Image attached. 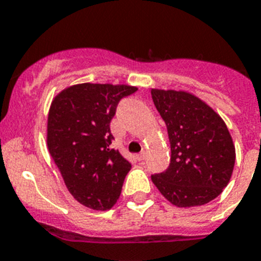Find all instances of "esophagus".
Wrapping results in <instances>:
<instances>
[{"instance_id":"1","label":"esophagus","mask_w":261,"mask_h":261,"mask_svg":"<svg viewBox=\"0 0 261 261\" xmlns=\"http://www.w3.org/2000/svg\"><path fill=\"white\" fill-rule=\"evenodd\" d=\"M136 158H138V161H140V162H142V161H144L145 160V152L139 153V154L136 155Z\"/></svg>"}]
</instances>
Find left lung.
I'll use <instances>...</instances> for the list:
<instances>
[{
	"label": "left lung",
	"instance_id": "left-lung-1",
	"mask_svg": "<svg viewBox=\"0 0 261 261\" xmlns=\"http://www.w3.org/2000/svg\"><path fill=\"white\" fill-rule=\"evenodd\" d=\"M152 99L166 123L171 158L164 172L152 175L162 196L177 207L201 206L228 186L236 149L218 113L194 95L152 90Z\"/></svg>",
	"mask_w": 261,
	"mask_h": 261
}]
</instances>
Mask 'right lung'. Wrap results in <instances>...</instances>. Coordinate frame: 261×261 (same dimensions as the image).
<instances>
[{
    "label": "right lung",
    "mask_w": 261,
    "mask_h": 261,
    "mask_svg": "<svg viewBox=\"0 0 261 261\" xmlns=\"http://www.w3.org/2000/svg\"><path fill=\"white\" fill-rule=\"evenodd\" d=\"M136 87L126 85H74L51 104L47 147L65 186L81 204L92 210L113 207L131 164L111 144V121L121 99Z\"/></svg>",
    "instance_id": "1"
}]
</instances>
